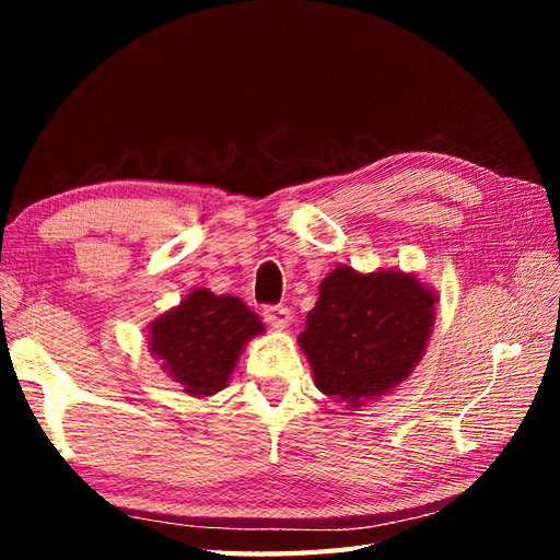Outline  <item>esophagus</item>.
Returning a JSON list of instances; mask_svg holds the SVG:
<instances>
[{"label": "esophagus", "instance_id": "34e87169", "mask_svg": "<svg viewBox=\"0 0 560 560\" xmlns=\"http://www.w3.org/2000/svg\"><path fill=\"white\" fill-rule=\"evenodd\" d=\"M265 323L273 329H287L291 323V311L287 305H269L265 307Z\"/></svg>", "mask_w": 560, "mask_h": 560}]
</instances>
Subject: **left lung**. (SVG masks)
Instances as JSON below:
<instances>
[{
	"label": "left lung",
	"mask_w": 560,
	"mask_h": 560,
	"mask_svg": "<svg viewBox=\"0 0 560 560\" xmlns=\"http://www.w3.org/2000/svg\"><path fill=\"white\" fill-rule=\"evenodd\" d=\"M435 303L411 271H329L299 337L317 389L353 409L389 395L423 359Z\"/></svg>",
	"instance_id": "obj_1"
}]
</instances>
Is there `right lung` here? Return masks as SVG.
Wrapping results in <instances>:
<instances>
[{"instance_id":"right-lung-1","label":"right lung","mask_w":560,"mask_h":560,"mask_svg":"<svg viewBox=\"0 0 560 560\" xmlns=\"http://www.w3.org/2000/svg\"><path fill=\"white\" fill-rule=\"evenodd\" d=\"M147 347L189 397H213L229 387L247 341L265 325L235 295L192 289L147 327Z\"/></svg>"}]
</instances>
